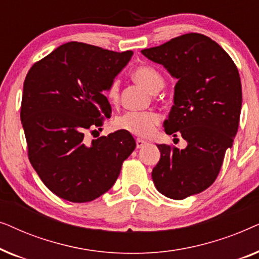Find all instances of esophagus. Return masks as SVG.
Segmentation results:
<instances>
[{
	"instance_id": "1",
	"label": "esophagus",
	"mask_w": 259,
	"mask_h": 259,
	"mask_svg": "<svg viewBox=\"0 0 259 259\" xmlns=\"http://www.w3.org/2000/svg\"><path fill=\"white\" fill-rule=\"evenodd\" d=\"M136 144H137V148H141L147 144V141H145L143 139H140V138H138V139L136 140Z\"/></svg>"
}]
</instances>
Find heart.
Returning <instances> with one entry per match:
<instances>
[{"mask_svg":"<svg viewBox=\"0 0 259 259\" xmlns=\"http://www.w3.org/2000/svg\"><path fill=\"white\" fill-rule=\"evenodd\" d=\"M132 77L152 93H157L164 86V76L158 69L148 65H141L134 68ZM106 97L109 104L116 106L120 100L119 81L113 80L106 91ZM160 122V115L154 111L147 112H127L115 120V127L127 133L138 137H150L155 127Z\"/></svg>","mask_w":259,"mask_h":259,"instance_id":"b5f03b06","label":"heart"}]
</instances>
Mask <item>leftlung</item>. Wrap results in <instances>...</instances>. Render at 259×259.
Segmentation results:
<instances>
[{
    "label": "left lung",
    "mask_w": 259,
    "mask_h": 259,
    "mask_svg": "<svg viewBox=\"0 0 259 259\" xmlns=\"http://www.w3.org/2000/svg\"><path fill=\"white\" fill-rule=\"evenodd\" d=\"M178 79L175 105L164 122L167 134H182L187 146L157 145L160 160L152 171L157 190L180 200L210 187L232 147L242 109L238 69L217 42L198 33L143 49Z\"/></svg>",
    "instance_id": "left-lung-1"
}]
</instances>
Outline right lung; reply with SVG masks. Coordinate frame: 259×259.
Returning a JSON list of instances; mask_svg holds the SVG:
<instances>
[{
	"instance_id": "1",
	"label": "right lung",
	"mask_w": 259,
	"mask_h": 259,
	"mask_svg": "<svg viewBox=\"0 0 259 259\" xmlns=\"http://www.w3.org/2000/svg\"><path fill=\"white\" fill-rule=\"evenodd\" d=\"M132 55L67 42L27 74L20 116L28 158L45 185L62 199L87 203L102 196L136 148L134 138L121 130L92 143L84 139L111 118L104 91Z\"/></svg>"
}]
</instances>
